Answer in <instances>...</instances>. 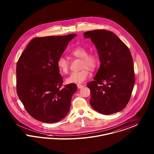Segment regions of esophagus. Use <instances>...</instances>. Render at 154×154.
Instances as JSON below:
<instances>
[{
    "label": "esophagus",
    "instance_id": "obj_1",
    "mask_svg": "<svg viewBox=\"0 0 154 154\" xmlns=\"http://www.w3.org/2000/svg\"><path fill=\"white\" fill-rule=\"evenodd\" d=\"M84 87V85H81V84H78L77 85V88H79V89H81L82 88H83Z\"/></svg>",
    "mask_w": 154,
    "mask_h": 154
}]
</instances>
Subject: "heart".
<instances>
[{
	"label": "heart",
	"instance_id": "heart-1",
	"mask_svg": "<svg viewBox=\"0 0 154 154\" xmlns=\"http://www.w3.org/2000/svg\"><path fill=\"white\" fill-rule=\"evenodd\" d=\"M70 55L75 58L81 59L80 69L79 72H73L66 79L67 83L81 84L87 80L89 75V70L93 71L96 69L98 64V57L96 53H88L86 48L77 46L72 49ZM57 66L59 71L63 74L69 73V63L68 61L63 57L58 58L57 61Z\"/></svg>",
	"mask_w": 154,
	"mask_h": 154
}]
</instances>
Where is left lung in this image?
<instances>
[{
  "mask_svg": "<svg viewBox=\"0 0 154 154\" xmlns=\"http://www.w3.org/2000/svg\"><path fill=\"white\" fill-rule=\"evenodd\" d=\"M84 35L96 45L101 62L94 81L87 84L90 90V105L105 115L120 112L130 101L135 84L131 52L111 31L97 29Z\"/></svg>",
  "mask_w": 154,
  "mask_h": 154,
  "instance_id": "8db88e82",
  "label": "left lung"
}]
</instances>
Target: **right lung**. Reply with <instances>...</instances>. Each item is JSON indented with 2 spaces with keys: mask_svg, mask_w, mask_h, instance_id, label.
Segmentation results:
<instances>
[{
  "mask_svg": "<svg viewBox=\"0 0 154 154\" xmlns=\"http://www.w3.org/2000/svg\"><path fill=\"white\" fill-rule=\"evenodd\" d=\"M77 36L36 37L28 44L16 65V90L28 114L38 121L53 123L69 112L77 85L63 86L57 61Z\"/></svg>",
  "mask_w": 154,
  "mask_h": 154,
  "instance_id": "add662e5",
  "label": "right lung"
}]
</instances>
